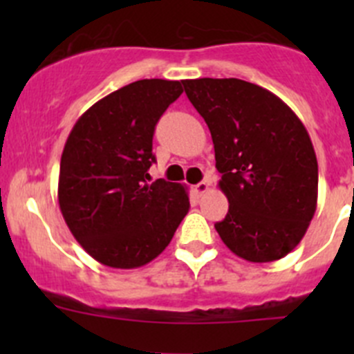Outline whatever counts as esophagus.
Masks as SVG:
<instances>
[{"instance_id":"obj_1","label":"esophagus","mask_w":354,"mask_h":354,"mask_svg":"<svg viewBox=\"0 0 354 354\" xmlns=\"http://www.w3.org/2000/svg\"><path fill=\"white\" fill-rule=\"evenodd\" d=\"M209 187H210V181H209V180L200 181L198 185H195V194L202 197L203 194H207V192H209Z\"/></svg>"}]
</instances>
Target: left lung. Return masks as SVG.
Here are the masks:
<instances>
[{"mask_svg":"<svg viewBox=\"0 0 354 354\" xmlns=\"http://www.w3.org/2000/svg\"><path fill=\"white\" fill-rule=\"evenodd\" d=\"M183 87L212 135L230 202L216 224L221 240L248 262L283 259L317 209L319 166L305 124L272 92L240 78H195Z\"/></svg>","mask_w":354,"mask_h":354,"instance_id":"left-lung-1","label":"left lung"}]
</instances>
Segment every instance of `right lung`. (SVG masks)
Wrapping results in <instances>:
<instances>
[{
  "label": "right lung",
  "mask_w": 354,
  "mask_h": 354,
  "mask_svg": "<svg viewBox=\"0 0 354 354\" xmlns=\"http://www.w3.org/2000/svg\"><path fill=\"white\" fill-rule=\"evenodd\" d=\"M183 88L145 78L111 92L77 120L59 164L58 202L82 248L114 269H135L169 245L190 209L183 185L156 180L152 137Z\"/></svg>",
  "instance_id": "right-lung-1"
}]
</instances>
